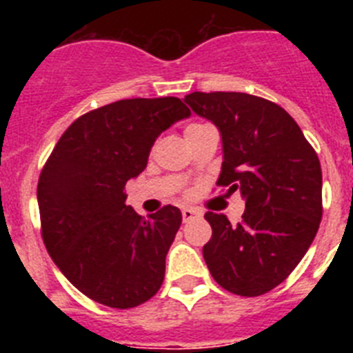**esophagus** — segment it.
Masks as SVG:
<instances>
[{
  "label": "esophagus",
  "mask_w": 353,
  "mask_h": 353,
  "mask_svg": "<svg viewBox=\"0 0 353 353\" xmlns=\"http://www.w3.org/2000/svg\"><path fill=\"white\" fill-rule=\"evenodd\" d=\"M198 217H201V212L196 210V208H191V207L182 208V219H183V223H189V221L198 219Z\"/></svg>",
  "instance_id": "1"
}]
</instances>
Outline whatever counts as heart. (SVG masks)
Wrapping results in <instances>:
<instances>
[{"mask_svg":"<svg viewBox=\"0 0 353 353\" xmlns=\"http://www.w3.org/2000/svg\"><path fill=\"white\" fill-rule=\"evenodd\" d=\"M198 127H203V125H201V123H194V125H189L185 129V132H189V130H192V129H198Z\"/></svg>","mask_w":353,"mask_h":353,"instance_id":"heart-1","label":"heart"}]
</instances>
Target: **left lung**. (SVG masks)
Listing matches in <instances>:
<instances>
[{
  "instance_id": "obj_1",
  "label": "left lung",
  "mask_w": 353,
  "mask_h": 353,
  "mask_svg": "<svg viewBox=\"0 0 353 353\" xmlns=\"http://www.w3.org/2000/svg\"><path fill=\"white\" fill-rule=\"evenodd\" d=\"M183 101L221 132L217 185L245 199L239 224L207 212L203 258L217 285L258 297L281 285L304 258L322 221V168L281 105L239 92H194Z\"/></svg>"
}]
</instances>
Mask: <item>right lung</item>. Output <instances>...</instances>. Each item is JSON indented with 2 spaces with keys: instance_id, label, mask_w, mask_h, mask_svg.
<instances>
[{
  "instance_id": "right-lung-1",
  "label": "right lung",
  "mask_w": 353,
  "mask_h": 353,
  "mask_svg": "<svg viewBox=\"0 0 353 353\" xmlns=\"http://www.w3.org/2000/svg\"><path fill=\"white\" fill-rule=\"evenodd\" d=\"M191 117L176 97L125 99L77 118L39 179L42 239L72 285L99 304L129 310L161 288L166 254L182 224L166 205L143 219L125 205V183L146 168L155 139Z\"/></svg>"
}]
</instances>
